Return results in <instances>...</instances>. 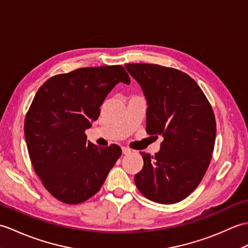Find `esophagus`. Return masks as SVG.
Wrapping results in <instances>:
<instances>
[{"label": "esophagus", "instance_id": "esophagus-1", "mask_svg": "<svg viewBox=\"0 0 248 248\" xmlns=\"http://www.w3.org/2000/svg\"><path fill=\"white\" fill-rule=\"evenodd\" d=\"M131 151H130V148H128V147H122V153L124 154V155H126V154H129Z\"/></svg>", "mask_w": 248, "mask_h": 248}]
</instances>
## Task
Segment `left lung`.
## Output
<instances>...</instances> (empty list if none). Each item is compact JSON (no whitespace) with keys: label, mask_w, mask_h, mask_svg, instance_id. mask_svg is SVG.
Wrapping results in <instances>:
<instances>
[{"label":"left lung","mask_w":248,"mask_h":248,"mask_svg":"<svg viewBox=\"0 0 248 248\" xmlns=\"http://www.w3.org/2000/svg\"><path fill=\"white\" fill-rule=\"evenodd\" d=\"M125 69L141 86L147 103L146 131L162 136L160 151L141 152L137 188L159 203L185 200L200 185L211 160L217 124L206 95L188 74L151 63Z\"/></svg>","instance_id":"left-lung-1"}]
</instances>
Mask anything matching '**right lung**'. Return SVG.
Segmentation results:
<instances>
[{
  "mask_svg": "<svg viewBox=\"0 0 248 248\" xmlns=\"http://www.w3.org/2000/svg\"><path fill=\"white\" fill-rule=\"evenodd\" d=\"M119 82H130L122 65L80 68L53 76L37 91L25 117L26 145L38 177L58 201L90 199L122 154L119 145L96 146L85 135Z\"/></svg>",
  "mask_w": 248,
  "mask_h": 248,
  "instance_id": "1",
  "label": "right lung"
}]
</instances>
